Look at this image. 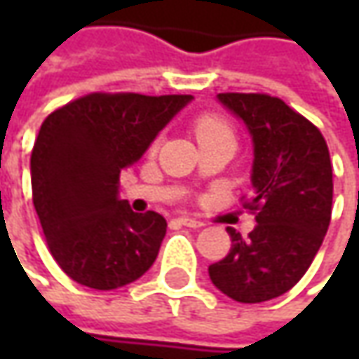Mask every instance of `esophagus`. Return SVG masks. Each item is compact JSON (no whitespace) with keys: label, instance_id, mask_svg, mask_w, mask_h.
I'll return each instance as SVG.
<instances>
[{"label":"esophagus","instance_id":"34e87169","mask_svg":"<svg viewBox=\"0 0 359 359\" xmlns=\"http://www.w3.org/2000/svg\"><path fill=\"white\" fill-rule=\"evenodd\" d=\"M177 222H180V224H184V226H187V228H201V226H203V222L196 219V217H189V215H180V217H177Z\"/></svg>","mask_w":359,"mask_h":359}]
</instances>
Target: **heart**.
<instances>
[{
  "instance_id": "obj_1",
  "label": "heart",
  "mask_w": 359,
  "mask_h": 359,
  "mask_svg": "<svg viewBox=\"0 0 359 359\" xmlns=\"http://www.w3.org/2000/svg\"><path fill=\"white\" fill-rule=\"evenodd\" d=\"M191 131L200 144L212 142V140H222V137L233 140V128H231L229 119L219 116V114H201V116H198L191 121Z\"/></svg>"
}]
</instances>
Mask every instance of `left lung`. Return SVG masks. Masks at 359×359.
I'll use <instances>...</instances> for the list:
<instances>
[{"mask_svg":"<svg viewBox=\"0 0 359 359\" xmlns=\"http://www.w3.org/2000/svg\"><path fill=\"white\" fill-rule=\"evenodd\" d=\"M217 97L254 140V194L241 205L257 226L248 238L228 228L231 250L208 271L228 297L259 304L292 290L318 254L332 219V161L322 131L280 97L236 91Z\"/></svg>","mask_w":359,"mask_h":359,"instance_id":"left-lung-1","label":"left lung"}]
</instances>
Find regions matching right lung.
Masks as SVG:
<instances>
[{
	"label": "right lung",
	"instance_id": "obj_1",
	"mask_svg": "<svg viewBox=\"0 0 359 359\" xmlns=\"http://www.w3.org/2000/svg\"><path fill=\"white\" fill-rule=\"evenodd\" d=\"M191 95L95 91L43 119L32 149V196L57 266L93 290H116L156 262L168 222L119 200V173L144 156Z\"/></svg>",
	"mask_w": 359,
	"mask_h": 359
}]
</instances>
